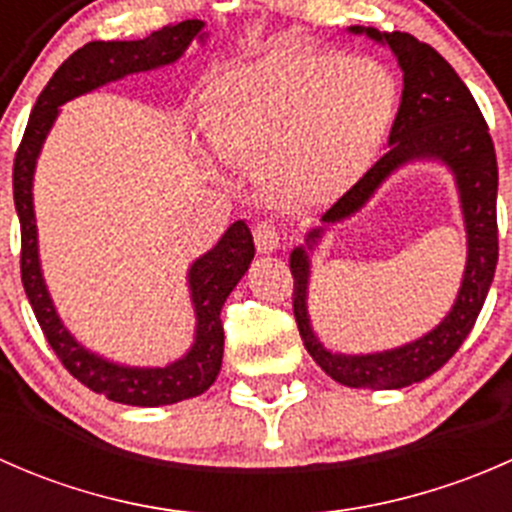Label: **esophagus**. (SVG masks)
<instances>
[{"mask_svg":"<svg viewBox=\"0 0 512 512\" xmlns=\"http://www.w3.org/2000/svg\"><path fill=\"white\" fill-rule=\"evenodd\" d=\"M252 237H255V245L260 252H275L280 250V232L270 220H260L252 227Z\"/></svg>","mask_w":512,"mask_h":512,"instance_id":"obj_1","label":"esophagus"}]
</instances>
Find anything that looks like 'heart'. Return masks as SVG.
<instances>
[{"mask_svg":"<svg viewBox=\"0 0 512 512\" xmlns=\"http://www.w3.org/2000/svg\"><path fill=\"white\" fill-rule=\"evenodd\" d=\"M396 106V84L379 61L285 46L210 81L203 131L220 158L260 165L277 200L317 208L369 173Z\"/></svg>","mask_w":512,"mask_h":512,"instance_id":"b5f03b06","label":"heart"}]
</instances>
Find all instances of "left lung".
I'll use <instances>...</instances> for the list:
<instances>
[{
    "label": "left lung",
    "mask_w": 512,
    "mask_h": 512,
    "mask_svg": "<svg viewBox=\"0 0 512 512\" xmlns=\"http://www.w3.org/2000/svg\"><path fill=\"white\" fill-rule=\"evenodd\" d=\"M349 32L389 44L404 71V94L389 133V153L376 160L369 173L322 215V223H339L364 208L376 188L401 165L421 158L441 160L456 175L461 195L468 235L466 272L448 317L416 342L391 352L347 356L329 352L319 342L307 314L309 257L304 247L289 255L294 277L292 307L304 347L334 381L352 389H404L431 376L458 352L488 297L498 265V160L476 98L433 46L406 32L389 34L374 27H349ZM322 232V227L309 232V250Z\"/></svg>",
    "instance_id": "obj_1"
}]
</instances>
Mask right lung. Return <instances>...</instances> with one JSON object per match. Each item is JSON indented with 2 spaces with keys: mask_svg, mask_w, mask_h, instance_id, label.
<instances>
[{
  "mask_svg": "<svg viewBox=\"0 0 512 512\" xmlns=\"http://www.w3.org/2000/svg\"><path fill=\"white\" fill-rule=\"evenodd\" d=\"M200 19H185L180 24H168L146 39L138 41H89L69 56L56 69L46 89L41 91L29 116L27 131L14 156L12 185L14 205H17L19 225H22V285L32 304L36 322L44 332L46 342L59 356L74 379L89 386L108 401L128 406H165L193 399L208 391L218 379L223 364V304L227 294L250 267L255 257L250 227L245 220H237L227 227L218 245L193 262L188 272L190 297H193L195 342L183 359L156 369H138L106 361L103 356L76 342L56 314L54 302L46 292L44 277L39 267V247H36V220L32 200V180L36 158H39L44 138L59 116L61 103L89 94L108 81H118L128 74L151 71L158 66L173 64L183 56L190 41L200 34ZM203 39V36H200Z\"/></svg>",
  "mask_w": 512,
  "mask_h": 512,
  "instance_id": "obj_1",
  "label": "right lung"
}]
</instances>
